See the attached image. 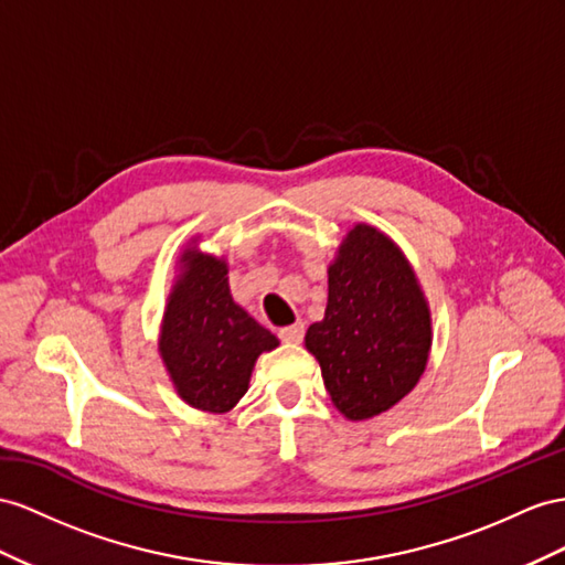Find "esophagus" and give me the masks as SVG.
Wrapping results in <instances>:
<instances>
[{
    "label": "esophagus",
    "mask_w": 565,
    "mask_h": 565,
    "mask_svg": "<svg viewBox=\"0 0 565 565\" xmlns=\"http://www.w3.org/2000/svg\"><path fill=\"white\" fill-rule=\"evenodd\" d=\"M302 337H306V324H302V322H296L291 327L279 329V339L284 343H300Z\"/></svg>",
    "instance_id": "esophagus-1"
}]
</instances>
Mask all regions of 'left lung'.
Wrapping results in <instances>:
<instances>
[{"instance_id": "8db88e82", "label": "left lung", "mask_w": 565, "mask_h": 565, "mask_svg": "<svg viewBox=\"0 0 565 565\" xmlns=\"http://www.w3.org/2000/svg\"><path fill=\"white\" fill-rule=\"evenodd\" d=\"M324 320L306 349L337 411L353 423L394 408L420 382L431 351V310L408 257L384 231L355 224L327 269Z\"/></svg>"}]
</instances>
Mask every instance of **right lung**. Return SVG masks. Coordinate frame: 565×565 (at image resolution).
<instances>
[{"label": "right lung", "mask_w": 565, "mask_h": 565, "mask_svg": "<svg viewBox=\"0 0 565 565\" xmlns=\"http://www.w3.org/2000/svg\"><path fill=\"white\" fill-rule=\"evenodd\" d=\"M198 241L177 259L157 351L183 403L224 415L248 392L257 358L279 339L231 296L226 257L202 253Z\"/></svg>", "instance_id": "1"}]
</instances>
